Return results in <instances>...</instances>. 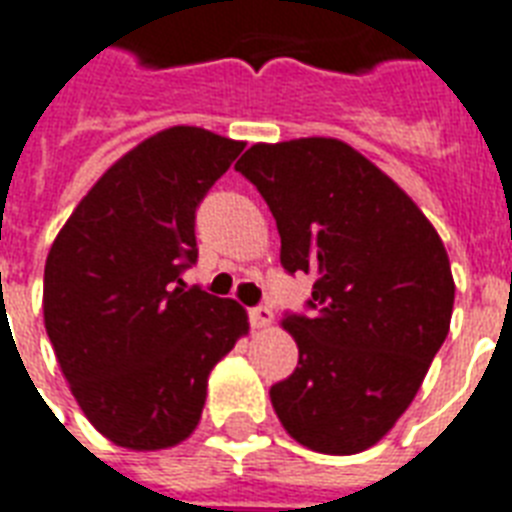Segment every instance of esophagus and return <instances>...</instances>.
<instances>
[{
  "instance_id": "34e87169",
  "label": "esophagus",
  "mask_w": 512,
  "mask_h": 512,
  "mask_svg": "<svg viewBox=\"0 0 512 512\" xmlns=\"http://www.w3.org/2000/svg\"><path fill=\"white\" fill-rule=\"evenodd\" d=\"M249 322H252L255 330H263V327H268L273 322V311L268 306L249 308Z\"/></svg>"
}]
</instances>
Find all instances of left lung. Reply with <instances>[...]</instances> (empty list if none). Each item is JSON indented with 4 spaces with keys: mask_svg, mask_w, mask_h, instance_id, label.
I'll return each instance as SVG.
<instances>
[{
    "mask_svg": "<svg viewBox=\"0 0 512 512\" xmlns=\"http://www.w3.org/2000/svg\"><path fill=\"white\" fill-rule=\"evenodd\" d=\"M236 171L271 209L284 271L317 276L311 314L282 319L298 368L271 386L273 411L300 446L360 454L395 427L446 341V247L403 187L341 139L252 144Z\"/></svg>",
    "mask_w": 512,
    "mask_h": 512,
    "instance_id": "8db88e82",
    "label": "left lung"
}]
</instances>
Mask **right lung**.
I'll use <instances>...</instances> for the list:
<instances>
[{
  "label": "right lung",
  "mask_w": 512,
  "mask_h": 512,
  "mask_svg": "<svg viewBox=\"0 0 512 512\" xmlns=\"http://www.w3.org/2000/svg\"><path fill=\"white\" fill-rule=\"evenodd\" d=\"M244 142L174 126L112 163L58 230L45 260V330L93 427L131 451L193 435L206 381L247 311L182 271L198 257L195 209Z\"/></svg>",
  "instance_id": "1"
}]
</instances>
